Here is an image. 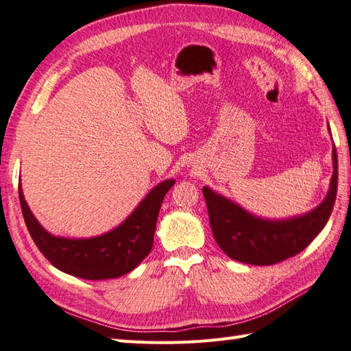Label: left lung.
<instances>
[{
    "mask_svg": "<svg viewBox=\"0 0 351 351\" xmlns=\"http://www.w3.org/2000/svg\"><path fill=\"white\" fill-rule=\"evenodd\" d=\"M332 159L330 188L322 204L306 215L290 219H261L204 186L202 193L216 243L230 258L254 266H270L302 252L324 228L332 213L338 189V156L335 145Z\"/></svg>",
    "mask_w": 351,
    "mask_h": 351,
    "instance_id": "obj_1",
    "label": "left lung"
}]
</instances>
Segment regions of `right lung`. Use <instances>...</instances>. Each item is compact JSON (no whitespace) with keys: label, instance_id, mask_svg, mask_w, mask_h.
Listing matches in <instances>:
<instances>
[{"label":"right lung","instance_id":"right-lung-1","mask_svg":"<svg viewBox=\"0 0 351 351\" xmlns=\"http://www.w3.org/2000/svg\"><path fill=\"white\" fill-rule=\"evenodd\" d=\"M174 183V180H165L154 186L121 225L106 234L91 239L49 234L31 213L21 183L19 201L29 236L45 258L64 274L97 281L129 274L150 254L162 201Z\"/></svg>","mask_w":351,"mask_h":351}]
</instances>
